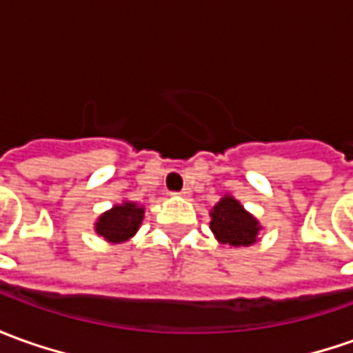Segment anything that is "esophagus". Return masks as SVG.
Here are the masks:
<instances>
[{"label": "esophagus", "mask_w": 353, "mask_h": 353, "mask_svg": "<svg viewBox=\"0 0 353 353\" xmlns=\"http://www.w3.org/2000/svg\"><path fill=\"white\" fill-rule=\"evenodd\" d=\"M172 195H179V196H189L191 195V189L185 187V189H181V191H177V193H172Z\"/></svg>", "instance_id": "34e87169"}]
</instances>
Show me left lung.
<instances>
[{"label": "left lung", "instance_id": "obj_1", "mask_svg": "<svg viewBox=\"0 0 353 353\" xmlns=\"http://www.w3.org/2000/svg\"><path fill=\"white\" fill-rule=\"evenodd\" d=\"M210 230L222 243L241 247L251 245L259 232V222L247 214L243 207L232 196H224L210 212Z\"/></svg>", "mask_w": 353, "mask_h": 353}]
</instances>
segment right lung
Returning a JSON list of instances; mask_svg holds the SVG:
<instances>
[{
  "instance_id": "1",
  "label": "right lung",
  "mask_w": 353,
  "mask_h": 353,
  "mask_svg": "<svg viewBox=\"0 0 353 353\" xmlns=\"http://www.w3.org/2000/svg\"><path fill=\"white\" fill-rule=\"evenodd\" d=\"M143 214L145 208L137 207L135 203L117 205L100 216V220L96 222V232L114 243L125 241L139 230L143 222Z\"/></svg>"
}]
</instances>
